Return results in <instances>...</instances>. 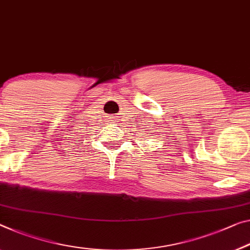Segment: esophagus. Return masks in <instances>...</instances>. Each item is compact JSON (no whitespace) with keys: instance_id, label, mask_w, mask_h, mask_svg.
I'll use <instances>...</instances> for the list:
<instances>
[{"instance_id":"obj_1","label":"esophagus","mask_w":250,"mask_h":250,"mask_svg":"<svg viewBox=\"0 0 250 250\" xmlns=\"http://www.w3.org/2000/svg\"><path fill=\"white\" fill-rule=\"evenodd\" d=\"M114 121H116V120H112V121H110V122H114Z\"/></svg>"}]
</instances>
